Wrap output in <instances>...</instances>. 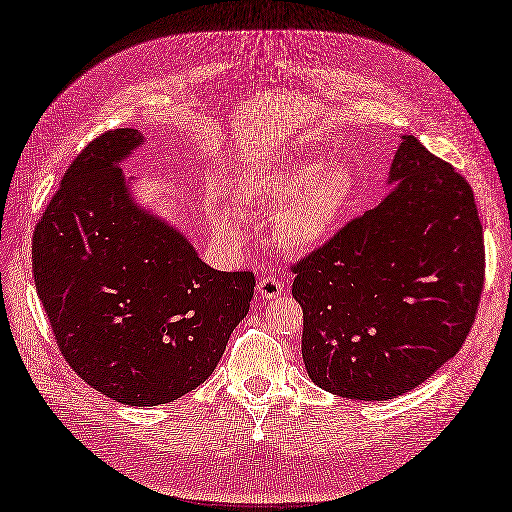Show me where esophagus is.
<instances>
[{
    "mask_svg": "<svg viewBox=\"0 0 512 512\" xmlns=\"http://www.w3.org/2000/svg\"><path fill=\"white\" fill-rule=\"evenodd\" d=\"M257 291L261 297L266 299H272V297H278L282 291H285V282H282L276 274H263L259 285H257Z\"/></svg>",
    "mask_w": 512,
    "mask_h": 512,
    "instance_id": "obj_1",
    "label": "esophagus"
}]
</instances>
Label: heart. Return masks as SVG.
Listing matches in <instances>:
<instances>
[{"label":"heart","mask_w":512,"mask_h":512,"mask_svg":"<svg viewBox=\"0 0 512 512\" xmlns=\"http://www.w3.org/2000/svg\"><path fill=\"white\" fill-rule=\"evenodd\" d=\"M354 187V175L346 166L325 168L318 160H295L263 183L246 185L244 198L282 211L276 223L280 242L308 251L333 234L352 202ZM211 225L217 234L234 238L242 232V215L232 204H217Z\"/></svg>","instance_id":"heart-1"}]
</instances>
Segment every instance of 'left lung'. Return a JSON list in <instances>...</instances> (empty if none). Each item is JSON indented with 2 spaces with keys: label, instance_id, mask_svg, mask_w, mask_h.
I'll list each match as a JSON object with an SVG mask.
<instances>
[{
  "label": "left lung",
  "instance_id": "1",
  "mask_svg": "<svg viewBox=\"0 0 512 512\" xmlns=\"http://www.w3.org/2000/svg\"><path fill=\"white\" fill-rule=\"evenodd\" d=\"M392 192L291 266L312 382L386 401L426 382L475 323L485 282L483 225L468 181L411 135Z\"/></svg>",
  "mask_w": 512,
  "mask_h": 512
}]
</instances>
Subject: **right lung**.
Segmentation results:
<instances>
[{
	"label": "right lung",
	"instance_id": "right-lung-1",
	"mask_svg": "<svg viewBox=\"0 0 512 512\" xmlns=\"http://www.w3.org/2000/svg\"><path fill=\"white\" fill-rule=\"evenodd\" d=\"M107 130L71 162L33 232V278L56 346L109 399L154 407L206 382L249 312L255 274L208 268L143 213L118 166L141 143Z\"/></svg>",
	"mask_w": 512,
	"mask_h": 512
}]
</instances>
